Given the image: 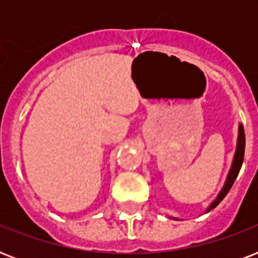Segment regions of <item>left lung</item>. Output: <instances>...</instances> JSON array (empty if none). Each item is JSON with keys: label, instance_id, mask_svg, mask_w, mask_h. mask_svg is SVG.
<instances>
[{"label": "left lung", "instance_id": "obj_1", "mask_svg": "<svg viewBox=\"0 0 258 258\" xmlns=\"http://www.w3.org/2000/svg\"><path fill=\"white\" fill-rule=\"evenodd\" d=\"M244 153H245V133H244V127H242V124L240 123V124H238V137H237L236 151H234V157H233L232 166H230V169H229L226 180H225V183L224 186H222V188H221V191L218 192V196L216 197V200L209 205L208 209L205 210V213H209L210 210H213V209L216 208L217 205L220 204L221 201L224 200L225 197H226V194H228L230 187H232L233 183H234V180H236L238 172H240L242 162H244ZM171 218L172 220H178V218H174V217H171Z\"/></svg>", "mask_w": 258, "mask_h": 258}]
</instances>
